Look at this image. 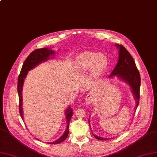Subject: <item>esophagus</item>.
<instances>
[{
    "label": "esophagus",
    "mask_w": 157,
    "mask_h": 157,
    "mask_svg": "<svg viewBox=\"0 0 157 157\" xmlns=\"http://www.w3.org/2000/svg\"><path fill=\"white\" fill-rule=\"evenodd\" d=\"M85 103L87 104H90V103H92V102H93V97H92V95L90 94H87V96L85 98Z\"/></svg>",
    "instance_id": "esophagus-1"
}]
</instances>
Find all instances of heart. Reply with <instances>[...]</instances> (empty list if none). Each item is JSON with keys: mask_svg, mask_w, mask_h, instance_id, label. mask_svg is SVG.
<instances>
[{"mask_svg": "<svg viewBox=\"0 0 157 157\" xmlns=\"http://www.w3.org/2000/svg\"><path fill=\"white\" fill-rule=\"evenodd\" d=\"M78 63L80 67L88 69L93 67L97 72H100L106 68L107 59L102 53L92 52L83 53L78 57Z\"/></svg>", "mask_w": 157, "mask_h": 157, "instance_id": "1", "label": "heart"}]
</instances>
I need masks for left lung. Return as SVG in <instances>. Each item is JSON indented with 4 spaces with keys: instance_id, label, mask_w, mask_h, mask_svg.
<instances>
[{
    "instance_id": "obj_1",
    "label": "left lung",
    "mask_w": 157,
    "mask_h": 157,
    "mask_svg": "<svg viewBox=\"0 0 157 157\" xmlns=\"http://www.w3.org/2000/svg\"><path fill=\"white\" fill-rule=\"evenodd\" d=\"M115 45L119 49L118 62L108 78H113L114 77H117L118 79L122 81L129 86L136 101V107L134 109L136 112V109L138 107L140 100V87L141 83L140 75L136 66L134 60L131 56L130 53L122 45L115 44ZM89 118V126H90ZM93 136L96 139L99 140H109V138L100 137L95 134H93Z\"/></svg>"
}]
</instances>
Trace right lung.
<instances>
[{
  "label": "right lung",
  "instance_id": "obj_1",
  "mask_svg": "<svg viewBox=\"0 0 157 157\" xmlns=\"http://www.w3.org/2000/svg\"><path fill=\"white\" fill-rule=\"evenodd\" d=\"M55 52L52 50L51 48H44L41 49H38L34 50L31 54H30L28 57L25 60V62L23 64V67L21 70V72L18 77V83H17V92L19 95V113L21 115V117L23 119V107H22V103H23V99H22V90L23 84L25 82V79L26 78L27 75L28 74V72L30 70H33L35 67L42 63L47 61L49 59H53V56L55 55ZM65 116L66 119L67 121V128H66L63 134L60 136V137L57 140H55L53 142H48V144H58L63 142L68 137V132H69V123L72 117L73 112L72 108H70V105L65 110ZM37 139V138H36Z\"/></svg>",
  "mask_w": 157,
  "mask_h": 157
}]
</instances>
